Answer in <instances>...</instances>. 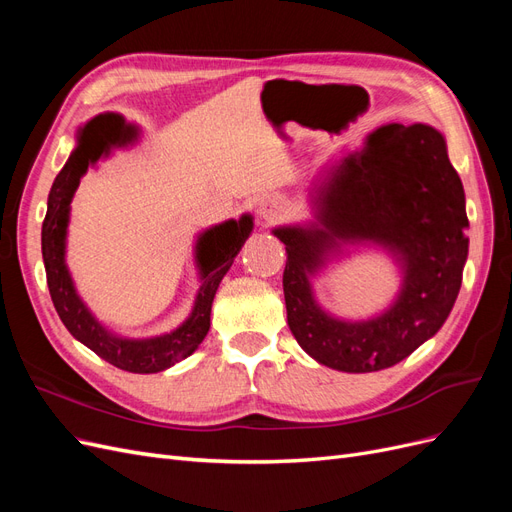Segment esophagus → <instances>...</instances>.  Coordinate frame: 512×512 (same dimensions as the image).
I'll list each match as a JSON object with an SVG mask.
<instances>
[{
	"label": "esophagus",
	"mask_w": 512,
	"mask_h": 512,
	"mask_svg": "<svg viewBox=\"0 0 512 512\" xmlns=\"http://www.w3.org/2000/svg\"><path fill=\"white\" fill-rule=\"evenodd\" d=\"M258 211H260V218L271 224V222L282 220V215L286 213V203L280 196H269V198L262 200Z\"/></svg>",
	"instance_id": "obj_1"
}]
</instances>
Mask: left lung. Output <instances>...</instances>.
Returning <instances> with one entry per match:
<instances>
[{
	"label": "left lung",
	"instance_id": "8db88e82",
	"mask_svg": "<svg viewBox=\"0 0 512 512\" xmlns=\"http://www.w3.org/2000/svg\"><path fill=\"white\" fill-rule=\"evenodd\" d=\"M316 209L312 228L273 230L288 254L284 299L294 339L318 363L350 374L404 361L451 314L468 258L466 196L442 134L423 123L371 132L363 151L316 190ZM335 238L374 240L400 256L405 288L382 317L344 323L315 305L308 275Z\"/></svg>",
	"mask_w": 512,
	"mask_h": 512
}]
</instances>
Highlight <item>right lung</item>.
<instances>
[{"label":"right lung","mask_w":512,"mask_h":512,"mask_svg":"<svg viewBox=\"0 0 512 512\" xmlns=\"http://www.w3.org/2000/svg\"><path fill=\"white\" fill-rule=\"evenodd\" d=\"M136 132L117 115H100L91 119L79 134V145L72 151L66 166L59 170L49 194V207L42 222V258L46 284L53 305L66 329L89 350L111 365L132 374H156L190 356L203 342L211 324V303L222 277L239 254L241 245L252 232V218L243 215L239 222L228 220L203 232L196 245V260L203 273V286L198 290L192 316L179 329L153 339H123L104 331L102 324L89 314V309L76 294L64 262L66 228L72 196L89 164L100 160L111 145L132 141Z\"/></svg>","instance_id":"obj_1"}]
</instances>
